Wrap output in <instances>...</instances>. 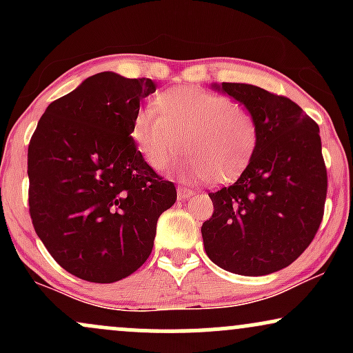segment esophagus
Masks as SVG:
<instances>
[{
  "label": "esophagus",
  "instance_id": "esophagus-1",
  "mask_svg": "<svg viewBox=\"0 0 353 353\" xmlns=\"http://www.w3.org/2000/svg\"><path fill=\"white\" fill-rule=\"evenodd\" d=\"M190 196H194V190H190L188 188H177V197H179L181 201L189 199Z\"/></svg>",
  "mask_w": 353,
  "mask_h": 353
}]
</instances>
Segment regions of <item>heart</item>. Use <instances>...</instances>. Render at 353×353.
<instances>
[{
  "label": "heart",
  "instance_id": "heart-1",
  "mask_svg": "<svg viewBox=\"0 0 353 353\" xmlns=\"http://www.w3.org/2000/svg\"><path fill=\"white\" fill-rule=\"evenodd\" d=\"M131 139L144 161L164 171L181 151L184 179L228 184L252 161L259 144V124L249 109L219 92L201 88H169L145 104L131 123Z\"/></svg>",
  "mask_w": 353,
  "mask_h": 353
}]
</instances>
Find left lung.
<instances>
[{
  "label": "left lung",
  "instance_id": "left-lung-1",
  "mask_svg": "<svg viewBox=\"0 0 353 353\" xmlns=\"http://www.w3.org/2000/svg\"><path fill=\"white\" fill-rule=\"evenodd\" d=\"M255 116L259 144L232 185L209 192L205 254L228 272L267 275L309 247L323 217L327 169L319 125L285 96L244 83L212 84Z\"/></svg>",
  "mask_w": 353,
  "mask_h": 353
}]
</instances>
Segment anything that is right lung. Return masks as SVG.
<instances>
[{"mask_svg": "<svg viewBox=\"0 0 353 353\" xmlns=\"http://www.w3.org/2000/svg\"><path fill=\"white\" fill-rule=\"evenodd\" d=\"M152 79L104 71L52 101L28 148L30 214L48 252L88 282L111 283L151 255L157 219L177 199L131 139Z\"/></svg>", "mask_w": 353, "mask_h": 353, "instance_id": "obj_1", "label": "right lung"}]
</instances>
